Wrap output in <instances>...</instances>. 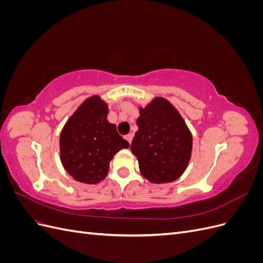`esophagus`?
<instances>
[{
  "label": "esophagus",
  "instance_id": "1",
  "mask_svg": "<svg viewBox=\"0 0 263 263\" xmlns=\"http://www.w3.org/2000/svg\"><path fill=\"white\" fill-rule=\"evenodd\" d=\"M125 139L129 142V144H132V140H133V135H126L125 136Z\"/></svg>",
  "mask_w": 263,
  "mask_h": 263
}]
</instances>
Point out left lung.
I'll return each mask as SVG.
<instances>
[{
  "label": "left lung",
  "mask_w": 263,
  "mask_h": 263,
  "mask_svg": "<svg viewBox=\"0 0 263 263\" xmlns=\"http://www.w3.org/2000/svg\"><path fill=\"white\" fill-rule=\"evenodd\" d=\"M138 132L132 142L142 176L153 183H169L185 171L192 151V135L169 101L156 98L140 108Z\"/></svg>",
  "instance_id": "1"
}]
</instances>
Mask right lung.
I'll list each match as a JSON object with an SVG mask.
<instances>
[{"label":"right lung","instance_id":"right-lung-1","mask_svg":"<svg viewBox=\"0 0 263 263\" xmlns=\"http://www.w3.org/2000/svg\"><path fill=\"white\" fill-rule=\"evenodd\" d=\"M108 107L100 97L86 99L69 118L60 135V158L63 168L74 180L97 184L107 176L115 154L128 148L107 121Z\"/></svg>","mask_w":263,"mask_h":263}]
</instances>
